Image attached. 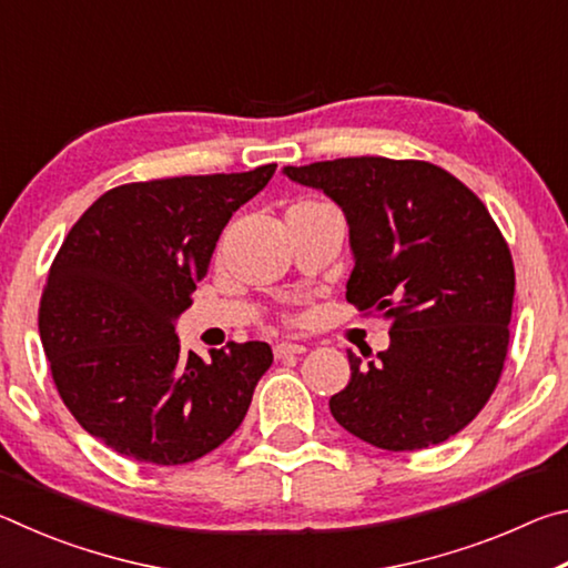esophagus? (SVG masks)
<instances>
[{
    "instance_id": "esophagus-1",
    "label": "esophagus",
    "mask_w": 568,
    "mask_h": 568,
    "mask_svg": "<svg viewBox=\"0 0 568 568\" xmlns=\"http://www.w3.org/2000/svg\"><path fill=\"white\" fill-rule=\"evenodd\" d=\"M307 348L305 345H301V343H287V341H283V343H277L275 345V358L277 361H285V358H293V355H301V353H305Z\"/></svg>"
}]
</instances>
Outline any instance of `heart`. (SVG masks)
I'll return each instance as SVG.
<instances>
[{
	"instance_id": "b5f03b06",
	"label": "heart",
	"mask_w": 568,
	"mask_h": 568,
	"mask_svg": "<svg viewBox=\"0 0 568 568\" xmlns=\"http://www.w3.org/2000/svg\"><path fill=\"white\" fill-rule=\"evenodd\" d=\"M311 205H321V203H297V205H293V207H311Z\"/></svg>"
}]
</instances>
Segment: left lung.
<instances>
[{"label": "left lung", "instance_id": "left-lung-1", "mask_svg": "<svg viewBox=\"0 0 568 568\" xmlns=\"http://www.w3.org/2000/svg\"><path fill=\"white\" fill-rule=\"evenodd\" d=\"M323 190L351 227L345 297L390 318V345L331 398L348 434L386 450L456 436L501 378L514 307V261L486 205L423 160L341 158L283 168Z\"/></svg>", "mask_w": 568, "mask_h": 568}]
</instances>
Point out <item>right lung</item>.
<instances>
[{
  "label": "right lung",
  "mask_w": 568,
  "mask_h": 568,
  "mask_svg": "<svg viewBox=\"0 0 568 568\" xmlns=\"http://www.w3.org/2000/svg\"><path fill=\"white\" fill-rule=\"evenodd\" d=\"M277 165L130 182L84 210L40 301V338L64 406L90 436L158 466L203 458L235 434L271 368L267 343L182 353L175 321L220 233Z\"/></svg>",
  "instance_id": "right-lung-1"
}]
</instances>
